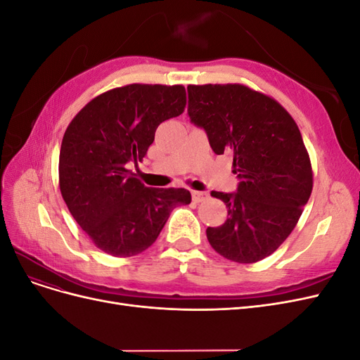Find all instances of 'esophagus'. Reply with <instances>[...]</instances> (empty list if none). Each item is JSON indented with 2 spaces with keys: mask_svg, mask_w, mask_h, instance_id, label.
I'll use <instances>...</instances> for the list:
<instances>
[{
  "mask_svg": "<svg viewBox=\"0 0 360 360\" xmlns=\"http://www.w3.org/2000/svg\"><path fill=\"white\" fill-rule=\"evenodd\" d=\"M207 198L205 192H200V191H192V200L193 202H201Z\"/></svg>",
  "mask_w": 360,
  "mask_h": 360,
  "instance_id": "esophagus-1",
  "label": "esophagus"
}]
</instances>
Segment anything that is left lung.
Instances as JSON below:
<instances>
[{"instance_id": "obj_1", "label": "left lung", "mask_w": 360, "mask_h": 360, "mask_svg": "<svg viewBox=\"0 0 360 360\" xmlns=\"http://www.w3.org/2000/svg\"><path fill=\"white\" fill-rule=\"evenodd\" d=\"M188 115L205 130L216 155L233 158L236 192H216L226 221L207 228L217 254L257 263L274 254L296 226L312 192V169L300 130L271 97L240 84L188 86Z\"/></svg>"}]
</instances>
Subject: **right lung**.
<instances>
[{"label":"right lung","instance_id":"obj_1","mask_svg":"<svg viewBox=\"0 0 360 360\" xmlns=\"http://www.w3.org/2000/svg\"><path fill=\"white\" fill-rule=\"evenodd\" d=\"M186 106L183 85L130 84L94 97L63 136L60 191L93 243L112 257L141 254L156 242L186 189L147 188L129 163L143 162L158 126Z\"/></svg>","mask_w":360,"mask_h":360}]
</instances>
